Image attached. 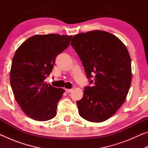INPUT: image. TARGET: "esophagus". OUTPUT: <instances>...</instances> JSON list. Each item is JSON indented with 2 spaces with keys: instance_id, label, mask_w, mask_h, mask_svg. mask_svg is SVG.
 Wrapping results in <instances>:
<instances>
[{
  "instance_id": "obj_1",
  "label": "esophagus",
  "mask_w": 148,
  "mask_h": 148,
  "mask_svg": "<svg viewBox=\"0 0 148 148\" xmlns=\"http://www.w3.org/2000/svg\"><path fill=\"white\" fill-rule=\"evenodd\" d=\"M65 91H66L67 92H71L72 91V89H65Z\"/></svg>"
}]
</instances>
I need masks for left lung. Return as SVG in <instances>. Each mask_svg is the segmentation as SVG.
<instances>
[{
	"label": "left lung",
	"mask_w": 148,
	"mask_h": 148,
	"mask_svg": "<svg viewBox=\"0 0 148 148\" xmlns=\"http://www.w3.org/2000/svg\"><path fill=\"white\" fill-rule=\"evenodd\" d=\"M71 44L92 84L84 87L83 98L76 101L80 116L94 123L106 121L124 103L131 86L127 47L117 37L102 31L75 35Z\"/></svg>",
	"instance_id": "left-lung-1"
}]
</instances>
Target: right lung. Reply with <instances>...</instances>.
Returning a JSON list of instances; mask_svg holds the SVG:
<instances>
[{
  "label": "right lung",
  "mask_w": 148,
  "mask_h": 148,
  "mask_svg": "<svg viewBox=\"0 0 148 148\" xmlns=\"http://www.w3.org/2000/svg\"><path fill=\"white\" fill-rule=\"evenodd\" d=\"M72 36L35 35L25 41L15 53L10 85L15 99L24 113L36 121L56 116L57 103L64 91L44 80L53 68L56 58L70 45Z\"/></svg>",
  "instance_id": "add662e5"
}]
</instances>
